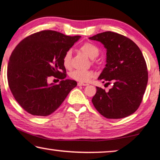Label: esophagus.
<instances>
[{"instance_id":"obj_1","label":"esophagus","mask_w":160,"mask_h":160,"mask_svg":"<svg viewBox=\"0 0 160 160\" xmlns=\"http://www.w3.org/2000/svg\"><path fill=\"white\" fill-rule=\"evenodd\" d=\"M88 84L87 83H83V82H78V86H87Z\"/></svg>"}]
</instances>
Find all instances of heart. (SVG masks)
Listing matches in <instances>:
<instances>
[{"instance_id": "obj_1", "label": "heart", "mask_w": 160, "mask_h": 160, "mask_svg": "<svg viewBox=\"0 0 160 160\" xmlns=\"http://www.w3.org/2000/svg\"><path fill=\"white\" fill-rule=\"evenodd\" d=\"M80 49L82 52H83L84 54L89 57L92 59H94L96 57H98L99 52H100L98 47L92 43H85L80 47ZM71 56H72L71 51L68 50L65 53L63 58H62L63 65L66 68H69L71 67ZM93 76H94V74H93L92 71H86V70H74L70 74V77L73 80L81 82L89 81L93 78Z\"/></svg>"}]
</instances>
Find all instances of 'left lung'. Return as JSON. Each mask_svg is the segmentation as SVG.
<instances>
[{"instance_id": "left-lung-1", "label": "left lung", "mask_w": 160, "mask_h": 160, "mask_svg": "<svg viewBox=\"0 0 160 160\" xmlns=\"http://www.w3.org/2000/svg\"><path fill=\"white\" fill-rule=\"evenodd\" d=\"M89 39L101 42L107 49V64L98 80L113 83L108 92L96 87L92 99L93 105L108 119L132 114L142 102L148 81V68L141 49L129 38L115 32H102Z\"/></svg>"}]
</instances>
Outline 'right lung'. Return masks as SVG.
<instances>
[{"mask_svg":"<svg viewBox=\"0 0 160 160\" xmlns=\"http://www.w3.org/2000/svg\"><path fill=\"white\" fill-rule=\"evenodd\" d=\"M80 38L44 30L16 46L9 60L7 80L12 95L25 111L34 116L51 114L76 87L75 80H65L62 58ZM51 76L60 78V84H47Z\"/></svg>","mask_w":160,"mask_h":160,"instance_id":"right-lung-1","label":"right lung"}]
</instances>
